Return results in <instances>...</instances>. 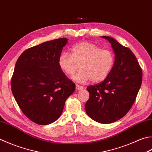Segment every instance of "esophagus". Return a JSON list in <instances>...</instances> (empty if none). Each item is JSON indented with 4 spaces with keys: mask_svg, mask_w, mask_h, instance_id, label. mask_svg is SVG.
I'll return each mask as SVG.
<instances>
[{
    "mask_svg": "<svg viewBox=\"0 0 152 152\" xmlns=\"http://www.w3.org/2000/svg\"><path fill=\"white\" fill-rule=\"evenodd\" d=\"M76 88L77 90H83V87L82 86H80V85H78L76 84Z\"/></svg>",
    "mask_w": 152,
    "mask_h": 152,
    "instance_id": "obj_1",
    "label": "esophagus"
}]
</instances>
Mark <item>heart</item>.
<instances>
[{"mask_svg": "<svg viewBox=\"0 0 152 152\" xmlns=\"http://www.w3.org/2000/svg\"><path fill=\"white\" fill-rule=\"evenodd\" d=\"M72 54L62 53L58 58V66L66 76L79 83L88 81L99 82L107 78L113 67L115 56L108 49H102L97 45L90 42L76 44L71 49Z\"/></svg>", "mask_w": 152, "mask_h": 152, "instance_id": "heart-1", "label": "heart"}]
</instances>
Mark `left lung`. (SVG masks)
<instances>
[{"mask_svg":"<svg viewBox=\"0 0 152 152\" xmlns=\"http://www.w3.org/2000/svg\"><path fill=\"white\" fill-rule=\"evenodd\" d=\"M102 37L111 44L115 63L102 82L88 86L90 98L85 110L95 121L109 124L123 118L131 109L142 84V70L129 48L111 37Z\"/></svg>","mask_w":152,"mask_h":152,"instance_id":"8db88e82","label":"left lung"}]
</instances>
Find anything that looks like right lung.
I'll use <instances>...</instances> for the list:
<instances>
[{"label":"right lung","instance_id":"add662e5","mask_svg":"<svg viewBox=\"0 0 152 152\" xmlns=\"http://www.w3.org/2000/svg\"><path fill=\"white\" fill-rule=\"evenodd\" d=\"M66 38L47 41L24 50L15 65L11 90L19 107L29 120L47 125L60 117L75 84L58 66Z\"/></svg>","mask_w":152,"mask_h":152}]
</instances>
